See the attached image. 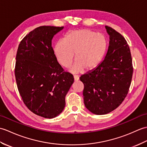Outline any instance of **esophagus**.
I'll return each instance as SVG.
<instances>
[{
    "mask_svg": "<svg viewBox=\"0 0 147 147\" xmlns=\"http://www.w3.org/2000/svg\"><path fill=\"white\" fill-rule=\"evenodd\" d=\"M74 80H78L79 79V77L78 76H76V75H75V76H74Z\"/></svg>",
    "mask_w": 147,
    "mask_h": 147,
    "instance_id": "34e87169",
    "label": "esophagus"
}]
</instances>
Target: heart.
Masks as SVG:
<instances>
[{
    "label": "heart",
    "mask_w": 147,
    "mask_h": 147,
    "mask_svg": "<svg viewBox=\"0 0 147 147\" xmlns=\"http://www.w3.org/2000/svg\"><path fill=\"white\" fill-rule=\"evenodd\" d=\"M107 42L103 35L90 29H79L68 32L64 40L56 42L54 53L63 67L70 66L75 57L71 72L77 73L84 68L89 70L95 68L102 60L106 50Z\"/></svg>",
    "instance_id": "obj_1"
}]
</instances>
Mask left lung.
<instances>
[{
  "label": "left lung",
  "instance_id": "left-lung-1",
  "mask_svg": "<svg viewBox=\"0 0 147 147\" xmlns=\"http://www.w3.org/2000/svg\"><path fill=\"white\" fill-rule=\"evenodd\" d=\"M109 45L105 58L95 69L82 75L84 104L97 115L116 109L128 93L133 76L129 45L119 32L106 26Z\"/></svg>",
  "mask_w": 147,
  "mask_h": 147
}]
</instances>
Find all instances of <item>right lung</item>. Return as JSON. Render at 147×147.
Segmentation results:
<instances>
[{
  "instance_id": "right-lung-1",
  "label": "right lung",
  "mask_w": 147,
  "mask_h": 147,
  "mask_svg": "<svg viewBox=\"0 0 147 147\" xmlns=\"http://www.w3.org/2000/svg\"><path fill=\"white\" fill-rule=\"evenodd\" d=\"M63 28L42 26L19 45L14 69L18 89L28 108L35 115L53 118L63 111L65 96L74 77L58 63L51 40Z\"/></svg>"
}]
</instances>
